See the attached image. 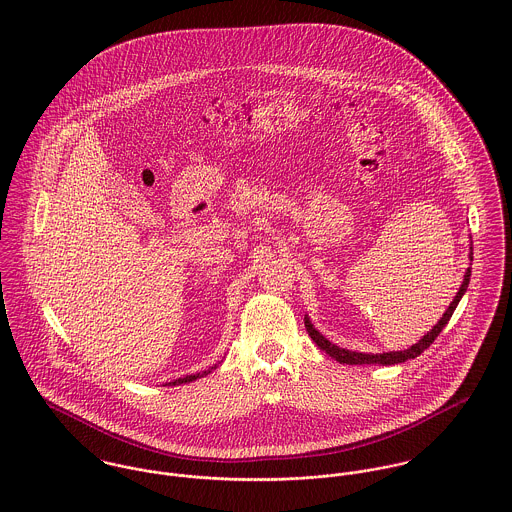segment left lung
<instances>
[{"label":"left lung","instance_id":"1","mask_svg":"<svg viewBox=\"0 0 512 512\" xmlns=\"http://www.w3.org/2000/svg\"><path fill=\"white\" fill-rule=\"evenodd\" d=\"M469 258L473 260V248H471V252H469ZM469 278H471V268H467V272H465V278H463V284H461V288H459V292L457 295L453 297V301L449 303V307H447V311L443 313V317L439 319L438 323L434 325V329L428 333V335H424L416 345H412L410 349H404V351H392V353H378V355H366V353H355V351H347V349H341V347H337V345H333L331 341H327L313 325H311V321H309V317H305V329H307V333H309V337L315 341V345L321 349V351H325L329 357H333L335 361H339V363H343V365H398V363H406V361H410V359H416L418 355H422L436 339H438L439 333L443 331V327L447 325V321L451 319V315H453V311H455V307H457V303H459V299L463 297V293L467 292V286H469Z\"/></svg>","mask_w":512,"mask_h":512}]
</instances>
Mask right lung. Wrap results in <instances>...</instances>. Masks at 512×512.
Masks as SVG:
<instances>
[{
  "instance_id": "obj_1",
  "label": "right lung",
  "mask_w": 512,
  "mask_h": 512,
  "mask_svg": "<svg viewBox=\"0 0 512 512\" xmlns=\"http://www.w3.org/2000/svg\"><path fill=\"white\" fill-rule=\"evenodd\" d=\"M217 368V365L211 366L209 370H203V372H197V374H187V376H183V378H177V380H173V382H169L171 386H175V384H187V382H193V380H197V378H201V376H207L209 372H213Z\"/></svg>"
}]
</instances>
